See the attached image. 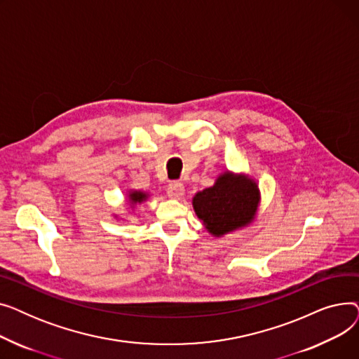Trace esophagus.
Instances as JSON below:
<instances>
[{
  "label": "esophagus",
  "instance_id": "obj_1",
  "mask_svg": "<svg viewBox=\"0 0 359 359\" xmlns=\"http://www.w3.org/2000/svg\"><path fill=\"white\" fill-rule=\"evenodd\" d=\"M167 195L173 199H177L184 195V186L180 182H172L167 186Z\"/></svg>",
  "mask_w": 359,
  "mask_h": 359
}]
</instances>
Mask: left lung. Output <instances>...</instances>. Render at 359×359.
Here are the masks:
<instances>
[{"label":"left lung","mask_w":359,"mask_h":359,"mask_svg":"<svg viewBox=\"0 0 359 359\" xmlns=\"http://www.w3.org/2000/svg\"><path fill=\"white\" fill-rule=\"evenodd\" d=\"M257 202L259 189L250 179L224 173L212 187L195 195L194 208L210 233L222 236L249 224Z\"/></svg>","instance_id":"8db88e82"}]
</instances>
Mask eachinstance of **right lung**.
I'll return each instance as SVG.
<instances>
[{"instance_id": "add662e5", "label": "right lung", "mask_w": 359, "mask_h": 359, "mask_svg": "<svg viewBox=\"0 0 359 359\" xmlns=\"http://www.w3.org/2000/svg\"><path fill=\"white\" fill-rule=\"evenodd\" d=\"M129 198H130L132 202H142V201L147 198V195L142 194V192H132V194L129 195Z\"/></svg>"}]
</instances>
